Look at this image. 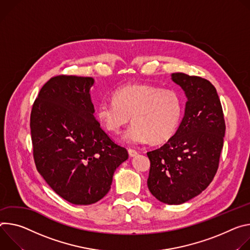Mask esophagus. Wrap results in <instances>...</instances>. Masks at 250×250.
Wrapping results in <instances>:
<instances>
[{"mask_svg": "<svg viewBox=\"0 0 250 250\" xmlns=\"http://www.w3.org/2000/svg\"><path fill=\"white\" fill-rule=\"evenodd\" d=\"M128 153H129V156L130 157H135V156H137L138 155V152L136 151V150H134V149H128Z\"/></svg>", "mask_w": 250, "mask_h": 250, "instance_id": "34e87169", "label": "esophagus"}]
</instances>
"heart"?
Listing matches in <instances>:
<instances>
[{
    "mask_svg": "<svg viewBox=\"0 0 250 250\" xmlns=\"http://www.w3.org/2000/svg\"><path fill=\"white\" fill-rule=\"evenodd\" d=\"M183 115V100L173 89H161L148 83H134L114 91L112 101L96 109L99 124L118 134L132 118L133 125L124 139L129 143L162 144L177 132Z\"/></svg>",
    "mask_w": 250,
    "mask_h": 250,
    "instance_id": "heart-1",
    "label": "heart"
}]
</instances>
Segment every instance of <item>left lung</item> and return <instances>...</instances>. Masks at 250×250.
<instances>
[{
  "label": "left lung",
  "instance_id": "obj_1",
  "mask_svg": "<svg viewBox=\"0 0 250 250\" xmlns=\"http://www.w3.org/2000/svg\"><path fill=\"white\" fill-rule=\"evenodd\" d=\"M172 80L186 93L185 115L171 139L150 151L147 185L162 203L181 205L197 197L213 180L224 147L226 122L215 87L182 72Z\"/></svg>",
  "mask_w": 250,
  "mask_h": 250
}]
</instances>
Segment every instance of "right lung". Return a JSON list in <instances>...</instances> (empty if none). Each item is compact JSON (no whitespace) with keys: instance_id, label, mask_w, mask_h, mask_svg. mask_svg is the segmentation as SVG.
I'll return each instance as SVG.
<instances>
[{"instance_id":"1","label":"right lung","mask_w":250,"mask_h":250,"mask_svg":"<svg viewBox=\"0 0 250 250\" xmlns=\"http://www.w3.org/2000/svg\"><path fill=\"white\" fill-rule=\"evenodd\" d=\"M92 77L58 75L42 87L31 112L34 160L46 184L73 205L109 191L128 152L101 129L90 98Z\"/></svg>"}]
</instances>
